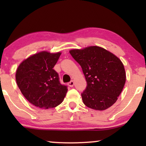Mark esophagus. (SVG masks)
Returning <instances> with one entry per match:
<instances>
[{
  "label": "esophagus",
  "instance_id": "obj_1",
  "mask_svg": "<svg viewBox=\"0 0 146 146\" xmlns=\"http://www.w3.org/2000/svg\"><path fill=\"white\" fill-rule=\"evenodd\" d=\"M68 85L70 87H73L74 85V82L73 80H72L70 82L68 83Z\"/></svg>",
  "mask_w": 146,
  "mask_h": 146
}]
</instances>
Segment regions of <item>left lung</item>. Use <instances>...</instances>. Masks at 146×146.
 Wrapping results in <instances>:
<instances>
[{
  "instance_id": "8db88e82",
  "label": "left lung",
  "mask_w": 146,
  "mask_h": 146,
  "mask_svg": "<svg viewBox=\"0 0 146 146\" xmlns=\"http://www.w3.org/2000/svg\"><path fill=\"white\" fill-rule=\"evenodd\" d=\"M70 53L81 66L87 82L82 94L83 102L96 110H105L117 101L126 75L122 62L104 48L90 46L72 49Z\"/></svg>"
}]
</instances>
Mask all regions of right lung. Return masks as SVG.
I'll use <instances>...</instances> for the list:
<instances>
[{
  "label": "right lung",
  "instance_id": "add662e5",
  "mask_svg": "<svg viewBox=\"0 0 146 146\" xmlns=\"http://www.w3.org/2000/svg\"><path fill=\"white\" fill-rule=\"evenodd\" d=\"M60 52L42 51L24 60L16 71V81L26 99L40 108L56 107L62 102L67 87L59 82L54 67Z\"/></svg>",
  "mask_w": 146,
  "mask_h": 146
}]
</instances>
